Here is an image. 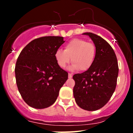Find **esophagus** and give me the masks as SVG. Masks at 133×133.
<instances>
[{"mask_svg": "<svg viewBox=\"0 0 133 133\" xmlns=\"http://www.w3.org/2000/svg\"><path fill=\"white\" fill-rule=\"evenodd\" d=\"M68 77H69V78H71V77H72V74H71V73H69V74H68Z\"/></svg>", "mask_w": 133, "mask_h": 133, "instance_id": "1", "label": "esophagus"}]
</instances>
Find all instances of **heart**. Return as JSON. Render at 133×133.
<instances>
[{
    "label": "heart",
    "mask_w": 133,
    "mask_h": 133,
    "mask_svg": "<svg viewBox=\"0 0 133 133\" xmlns=\"http://www.w3.org/2000/svg\"><path fill=\"white\" fill-rule=\"evenodd\" d=\"M96 54L95 45L79 38L72 39L65 44L64 51L58 49L55 59L59 67L64 68L70 61L72 62L69 69L86 71L92 66Z\"/></svg>",
    "instance_id": "b5f03b06"
}]
</instances>
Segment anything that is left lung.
<instances>
[{
  "label": "left lung",
  "mask_w": 133,
  "mask_h": 133,
  "mask_svg": "<svg viewBox=\"0 0 133 133\" xmlns=\"http://www.w3.org/2000/svg\"><path fill=\"white\" fill-rule=\"evenodd\" d=\"M89 36L96 48L91 68L73 76L75 86L73 94L77 104L87 111L99 109L109 101L115 91L118 76V64L113 49L100 36L91 32Z\"/></svg>",
  "instance_id": "left-lung-1"
}]
</instances>
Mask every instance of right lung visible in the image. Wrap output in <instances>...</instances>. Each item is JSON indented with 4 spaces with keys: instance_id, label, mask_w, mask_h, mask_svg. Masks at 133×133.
Wrapping results in <instances>:
<instances>
[{
    "instance_id": "1",
    "label": "right lung",
    "mask_w": 133,
    "mask_h": 133,
    "mask_svg": "<svg viewBox=\"0 0 133 133\" xmlns=\"http://www.w3.org/2000/svg\"><path fill=\"white\" fill-rule=\"evenodd\" d=\"M64 42L62 37L45 36L32 41L20 53L15 68L17 86L32 108L52 105L68 80V73L59 66L54 56Z\"/></svg>"
}]
</instances>
